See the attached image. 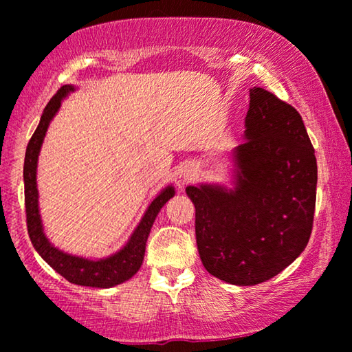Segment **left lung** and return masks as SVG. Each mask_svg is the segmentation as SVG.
I'll use <instances>...</instances> for the list:
<instances>
[{
	"instance_id": "8db88e82",
	"label": "left lung",
	"mask_w": 352,
	"mask_h": 352,
	"mask_svg": "<svg viewBox=\"0 0 352 352\" xmlns=\"http://www.w3.org/2000/svg\"><path fill=\"white\" fill-rule=\"evenodd\" d=\"M250 96L236 188H186L204 269L243 287L275 277L304 251L317 190L316 154L299 112L264 88Z\"/></svg>"
}]
</instances>
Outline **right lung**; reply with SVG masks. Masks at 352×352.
Listing matches in <instances>:
<instances>
[{
	"instance_id": "obj_1",
	"label": "right lung",
	"mask_w": 352,
	"mask_h": 352,
	"mask_svg": "<svg viewBox=\"0 0 352 352\" xmlns=\"http://www.w3.org/2000/svg\"><path fill=\"white\" fill-rule=\"evenodd\" d=\"M70 85L60 87L58 93L51 98L46 104L43 116H41L40 124L32 135L29 144H27L25 161H23V185H25V217H27V230L32 245L38 251V254L58 272L67 282L74 285H82V287H95V288H109L119 285L125 280L132 278L142 267L144 250H146V240L154 219L164 204L172 198V186H167L156 199L149 204V208L142 219V222L133 232L130 241L125 245L122 251L117 254L106 257L101 261H88L83 257H75L65 252L56 250L46 240L43 228H41V220L38 214V191H36V161H38V153L43 143L45 133L53 116L58 112L60 106V100L72 91Z\"/></svg>"
}]
</instances>
